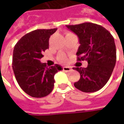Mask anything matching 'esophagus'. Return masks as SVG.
I'll list each match as a JSON object with an SVG mask.
<instances>
[{
    "label": "esophagus",
    "mask_w": 124,
    "mask_h": 124,
    "mask_svg": "<svg viewBox=\"0 0 124 124\" xmlns=\"http://www.w3.org/2000/svg\"><path fill=\"white\" fill-rule=\"evenodd\" d=\"M72 70L71 67L70 66H64L63 67V70L64 71H66V72H69V71H70Z\"/></svg>",
    "instance_id": "1"
}]
</instances>
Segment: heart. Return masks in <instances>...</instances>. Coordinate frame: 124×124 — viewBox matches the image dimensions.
Here are the masks:
<instances>
[{"instance_id":"obj_1","label":"heart","mask_w":124,"mask_h":124,"mask_svg":"<svg viewBox=\"0 0 124 124\" xmlns=\"http://www.w3.org/2000/svg\"><path fill=\"white\" fill-rule=\"evenodd\" d=\"M69 34H72V33H66V35H69ZM59 60L62 62H66V58L64 55H61L59 56Z\"/></svg>"}]
</instances>
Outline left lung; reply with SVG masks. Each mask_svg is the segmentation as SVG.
<instances>
[{
    "label": "left lung",
    "mask_w": 124,
    "mask_h": 124,
    "mask_svg": "<svg viewBox=\"0 0 124 124\" xmlns=\"http://www.w3.org/2000/svg\"><path fill=\"white\" fill-rule=\"evenodd\" d=\"M66 27L79 38L78 60L88 62L86 68H73L80 74L79 80L74 83L75 87L85 93L100 90L110 79L116 63L113 36L102 26L91 23Z\"/></svg>",
    "instance_id": "1"
}]
</instances>
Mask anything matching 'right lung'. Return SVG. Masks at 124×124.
Segmentation results:
<instances>
[{
	"label": "right lung",
	"instance_id": "right-lung-1",
	"mask_svg": "<svg viewBox=\"0 0 124 124\" xmlns=\"http://www.w3.org/2000/svg\"><path fill=\"white\" fill-rule=\"evenodd\" d=\"M57 31L36 29L22 37L16 44L12 67L17 82L29 95L40 98L53 91L54 75L63 69L59 64L47 67L40 61L42 52L49 49L50 36Z\"/></svg>",
	"mask_w": 124,
	"mask_h": 124
}]
</instances>
